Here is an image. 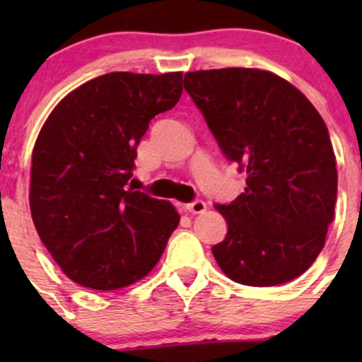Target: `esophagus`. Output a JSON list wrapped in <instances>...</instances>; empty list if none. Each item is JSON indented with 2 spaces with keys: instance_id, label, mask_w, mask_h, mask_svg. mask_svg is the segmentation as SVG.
I'll return each mask as SVG.
<instances>
[{
  "instance_id": "obj_1",
  "label": "esophagus",
  "mask_w": 362,
  "mask_h": 362,
  "mask_svg": "<svg viewBox=\"0 0 362 362\" xmlns=\"http://www.w3.org/2000/svg\"><path fill=\"white\" fill-rule=\"evenodd\" d=\"M185 210L191 211V214H203V211L206 210V203H204L203 199H194L192 203L185 204Z\"/></svg>"
}]
</instances>
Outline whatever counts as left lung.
<instances>
[{
	"instance_id": "obj_1",
	"label": "left lung",
	"mask_w": 362,
	"mask_h": 362,
	"mask_svg": "<svg viewBox=\"0 0 362 362\" xmlns=\"http://www.w3.org/2000/svg\"><path fill=\"white\" fill-rule=\"evenodd\" d=\"M184 87L218 148L247 175L235 202L215 204L228 235L211 247L235 282L269 287L305 273L326 243L337 158L322 117L287 80L254 68L185 73Z\"/></svg>"
}]
</instances>
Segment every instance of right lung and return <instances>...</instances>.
<instances>
[{
	"label": "right lung",
	"mask_w": 362,
	"mask_h": 362,
	"mask_svg": "<svg viewBox=\"0 0 362 362\" xmlns=\"http://www.w3.org/2000/svg\"><path fill=\"white\" fill-rule=\"evenodd\" d=\"M180 96V71H113L71 90L43 124L29 206L40 240L73 282L120 289L158 264L180 217L129 180L148 122Z\"/></svg>",
	"instance_id": "add662e5"
}]
</instances>
